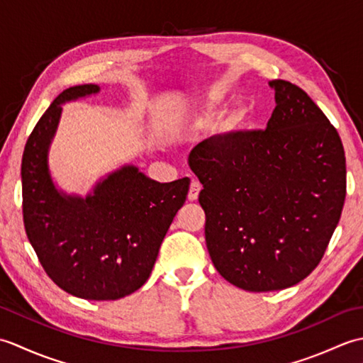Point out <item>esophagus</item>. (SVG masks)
Returning a JSON list of instances; mask_svg holds the SVG:
<instances>
[{
    "mask_svg": "<svg viewBox=\"0 0 363 363\" xmlns=\"http://www.w3.org/2000/svg\"><path fill=\"white\" fill-rule=\"evenodd\" d=\"M201 184H199L196 179H191L190 182V189H189V199L190 201H196L199 191H201Z\"/></svg>",
    "mask_w": 363,
    "mask_h": 363,
    "instance_id": "esophagus-1",
    "label": "esophagus"
}]
</instances>
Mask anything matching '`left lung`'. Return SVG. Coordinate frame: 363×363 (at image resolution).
<instances>
[{
    "label": "left lung",
    "instance_id": "left-lung-1",
    "mask_svg": "<svg viewBox=\"0 0 363 363\" xmlns=\"http://www.w3.org/2000/svg\"><path fill=\"white\" fill-rule=\"evenodd\" d=\"M267 129L211 137L189 156L203 184L206 243L235 287H291L318 267L340 220L346 159L337 129L284 79Z\"/></svg>",
    "mask_w": 363,
    "mask_h": 363
}]
</instances>
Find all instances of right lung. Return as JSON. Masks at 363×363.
<instances>
[{
  "mask_svg": "<svg viewBox=\"0 0 363 363\" xmlns=\"http://www.w3.org/2000/svg\"><path fill=\"white\" fill-rule=\"evenodd\" d=\"M95 84L64 90L37 121L21 159L23 223L45 273L70 295L109 301L148 279L160 243L186 203L190 179L160 184L125 167L86 199L64 196L50 179L46 152L67 99Z\"/></svg>",
  "mask_w": 363,
  "mask_h": 363,
  "instance_id": "add662e5",
  "label": "right lung"
}]
</instances>
